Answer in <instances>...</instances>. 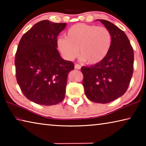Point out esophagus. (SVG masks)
Listing matches in <instances>:
<instances>
[{"label":"esophagus","mask_w":146,"mask_h":146,"mask_svg":"<svg viewBox=\"0 0 146 146\" xmlns=\"http://www.w3.org/2000/svg\"><path fill=\"white\" fill-rule=\"evenodd\" d=\"M80 68H81V66L78 64H76L75 65V68L76 69V70H80Z\"/></svg>","instance_id":"obj_1"}]
</instances>
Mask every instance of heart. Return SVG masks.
<instances>
[{
    "mask_svg": "<svg viewBox=\"0 0 146 146\" xmlns=\"http://www.w3.org/2000/svg\"><path fill=\"white\" fill-rule=\"evenodd\" d=\"M112 44L110 31L105 27L86 24H76L70 27L66 38L57 41L58 49L68 60L78 55L88 64L93 65L102 62L110 52Z\"/></svg>",
    "mask_w": 146,
    "mask_h": 146,
    "instance_id": "obj_1",
    "label": "heart"
}]
</instances>
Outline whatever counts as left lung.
Masks as SVG:
<instances>
[{
  "label": "left lung",
  "instance_id": "obj_1",
  "mask_svg": "<svg viewBox=\"0 0 146 146\" xmlns=\"http://www.w3.org/2000/svg\"><path fill=\"white\" fill-rule=\"evenodd\" d=\"M99 21L111 34L110 51L101 62L84 66L81 71L87 98L94 102L106 104L126 92L133 73L134 52L124 32L110 21Z\"/></svg>",
  "mask_w": 146,
  "mask_h": 146
}]
</instances>
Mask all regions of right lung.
<instances>
[{"instance_id": "obj_1", "label": "right lung", "mask_w": 146, "mask_h": 146, "mask_svg": "<svg viewBox=\"0 0 146 146\" xmlns=\"http://www.w3.org/2000/svg\"><path fill=\"white\" fill-rule=\"evenodd\" d=\"M66 23L38 22L24 33L15 54L16 78L24 95L36 104L52 106L65 97L68 73L74 64L61 58L57 36Z\"/></svg>"}]
</instances>
